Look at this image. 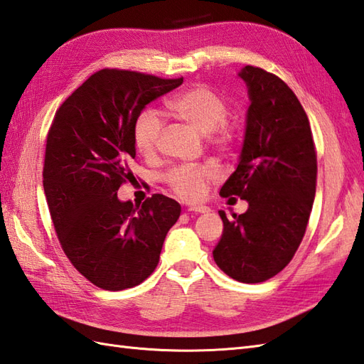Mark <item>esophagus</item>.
<instances>
[{"label":"esophagus","instance_id":"obj_1","mask_svg":"<svg viewBox=\"0 0 364 364\" xmlns=\"http://www.w3.org/2000/svg\"><path fill=\"white\" fill-rule=\"evenodd\" d=\"M188 213H196V214H208L210 209L208 206H191L188 208Z\"/></svg>","mask_w":364,"mask_h":364}]
</instances>
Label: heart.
I'll use <instances>...</instances> for the list:
<instances>
[{"label": "heart", "mask_w": 364, "mask_h": 364, "mask_svg": "<svg viewBox=\"0 0 364 364\" xmlns=\"http://www.w3.org/2000/svg\"><path fill=\"white\" fill-rule=\"evenodd\" d=\"M164 108L175 119L208 134L210 146L220 151H230L239 141L240 127L226 117V100L208 85H193L180 91L166 100ZM161 134L163 124L155 113L142 112L134 121L133 142L141 155H154ZM214 176V171L208 166H180L167 173L166 181L178 198L197 201L205 197L208 183Z\"/></svg>", "instance_id": "b5f03b06"}]
</instances>
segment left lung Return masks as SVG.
I'll list each match as a JSON object with an SVG mask.
<instances>
[{
    "label": "left lung",
    "mask_w": 364,
    "mask_h": 364,
    "mask_svg": "<svg viewBox=\"0 0 364 364\" xmlns=\"http://www.w3.org/2000/svg\"><path fill=\"white\" fill-rule=\"evenodd\" d=\"M251 105L237 168L222 197L248 201L245 214L226 217L213 256L218 268L243 284L276 276L299 248L316 191V150L309 117L277 75L247 65L239 73Z\"/></svg>",
    "instance_id": "obj_1"
}]
</instances>
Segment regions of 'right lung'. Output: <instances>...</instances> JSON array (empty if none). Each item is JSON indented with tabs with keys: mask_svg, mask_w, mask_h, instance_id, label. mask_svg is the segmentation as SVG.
<instances>
[{
	"mask_svg": "<svg viewBox=\"0 0 364 364\" xmlns=\"http://www.w3.org/2000/svg\"><path fill=\"white\" fill-rule=\"evenodd\" d=\"M183 83L100 70L58 107L46 138L43 188L66 257L99 289L119 291L155 272L181 206L154 193L141 206L117 191L134 180L133 125L147 104Z\"/></svg>",
	"mask_w": 364,
	"mask_h": 364,
	"instance_id": "obj_1",
	"label": "right lung"
}]
</instances>
